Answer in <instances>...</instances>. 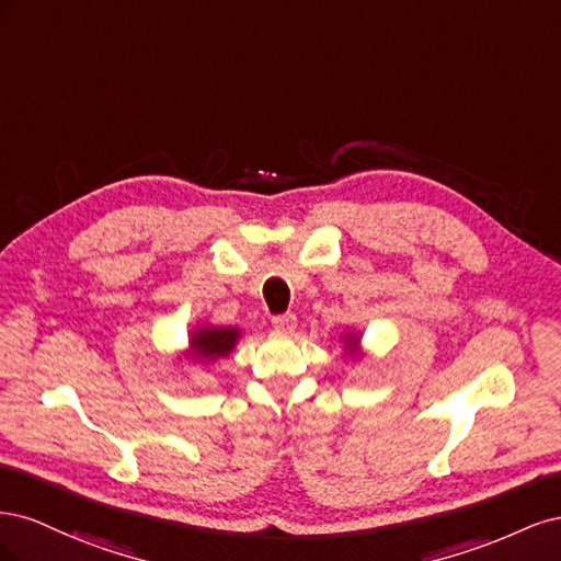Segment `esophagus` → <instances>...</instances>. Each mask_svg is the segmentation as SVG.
<instances>
[{"label": "esophagus", "mask_w": 561, "mask_h": 561, "mask_svg": "<svg viewBox=\"0 0 561 561\" xmlns=\"http://www.w3.org/2000/svg\"><path fill=\"white\" fill-rule=\"evenodd\" d=\"M271 325H274L283 334H293L297 330V318H295V313L274 316V318H271Z\"/></svg>", "instance_id": "34e87169"}]
</instances>
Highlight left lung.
Returning a JSON list of instances; mask_svg holds the SVG:
<instances>
[{"instance_id": "8db88e82", "label": "left lung", "mask_w": 561, "mask_h": 561, "mask_svg": "<svg viewBox=\"0 0 561 561\" xmlns=\"http://www.w3.org/2000/svg\"><path fill=\"white\" fill-rule=\"evenodd\" d=\"M342 348L346 360H360L363 358V334L358 330H348L342 334Z\"/></svg>"}]
</instances>
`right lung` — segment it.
<instances>
[{
  "label": "right lung",
  "mask_w": 561,
  "mask_h": 561,
  "mask_svg": "<svg viewBox=\"0 0 561 561\" xmlns=\"http://www.w3.org/2000/svg\"><path fill=\"white\" fill-rule=\"evenodd\" d=\"M239 325H213V322H201L186 339V348L178 355L186 365L208 367L217 360H225L231 351L241 342Z\"/></svg>",
  "instance_id": "1"
}]
</instances>
